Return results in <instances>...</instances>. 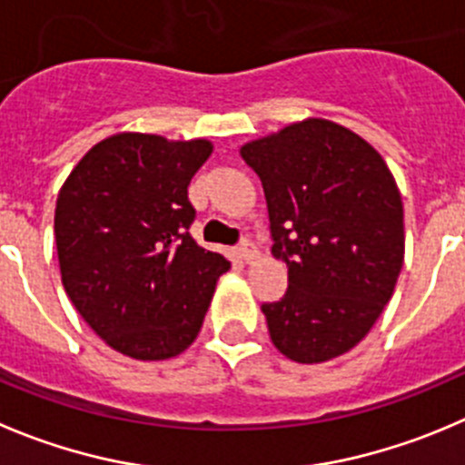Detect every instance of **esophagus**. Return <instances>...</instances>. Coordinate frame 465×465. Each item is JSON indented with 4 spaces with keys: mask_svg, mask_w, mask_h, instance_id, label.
<instances>
[{
    "mask_svg": "<svg viewBox=\"0 0 465 465\" xmlns=\"http://www.w3.org/2000/svg\"><path fill=\"white\" fill-rule=\"evenodd\" d=\"M237 253H240V258L244 260L246 264H251V262H255V260L260 258V251H258V246L253 244V242L251 240H244L240 244V249H237Z\"/></svg>",
    "mask_w": 465,
    "mask_h": 465,
    "instance_id": "esophagus-1",
    "label": "esophagus"
}]
</instances>
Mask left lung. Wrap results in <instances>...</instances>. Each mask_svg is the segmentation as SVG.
<instances>
[{
  "mask_svg": "<svg viewBox=\"0 0 465 465\" xmlns=\"http://www.w3.org/2000/svg\"><path fill=\"white\" fill-rule=\"evenodd\" d=\"M267 198L287 292L262 312L273 347L324 362L356 347L395 292L404 264V207L381 154L326 118L292 123L242 145Z\"/></svg>",
  "mask_w": 465,
  "mask_h": 465,
  "instance_id": "obj_1",
  "label": "left lung"
}]
</instances>
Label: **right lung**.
<instances>
[{
    "instance_id": "1",
    "label": "right lung",
    "mask_w": 465,
    "mask_h": 465,
    "mask_svg": "<svg viewBox=\"0 0 465 465\" xmlns=\"http://www.w3.org/2000/svg\"><path fill=\"white\" fill-rule=\"evenodd\" d=\"M210 154L207 139L121 132L79 159L56 198L65 294L109 347L136 361L183 353L230 269L189 235L187 187Z\"/></svg>"
}]
</instances>
